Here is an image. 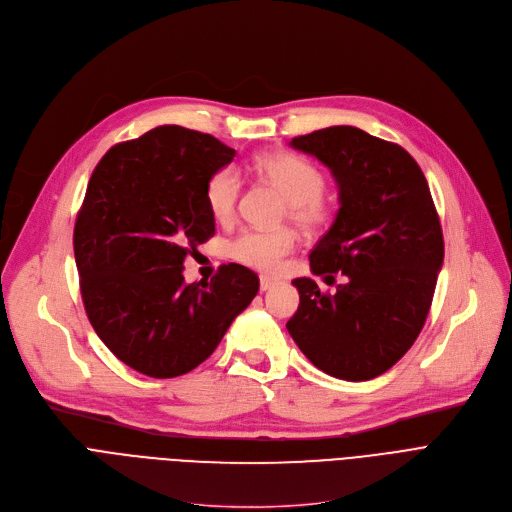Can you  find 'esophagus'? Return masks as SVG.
<instances>
[{
    "label": "esophagus",
    "instance_id": "34e87169",
    "mask_svg": "<svg viewBox=\"0 0 512 512\" xmlns=\"http://www.w3.org/2000/svg\"><path fill=\"white\" fill-rule=\"evenodd\" d=\"M274 286H276V280H271V278H267V276H261V280H259L261 292H267V290H271Z\"/></svg>",
    "mask_w": 512,
    "mask_h": 512
}]
</instances>
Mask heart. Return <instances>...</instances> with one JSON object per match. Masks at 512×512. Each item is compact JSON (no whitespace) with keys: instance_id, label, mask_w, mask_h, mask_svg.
<instances>
[{"instance_id":"obj_1","label":"heart","mask_w":512,"mask_h":512,"mask_svg":"<svg viewBox=\"0 0 512 512\" xmlns=\"http://www.w3.org/2000/svg\"><path fill=\"white\" fill-rule=\"evenodd\" d=\"M255 173L274 185L288 201L290 220L306 232L325 228L331 222V201L325 197V177L321 170L298 154L274 152L255 160ZM243 189L241 173L224 166L210 177L206 185V203L210 214L228 224L236 214L238 195ZM296 236L288 228L280 230H245L230 243V257L259 271H274L280 261L294 249Z\"/></svg>"}]
</instances>
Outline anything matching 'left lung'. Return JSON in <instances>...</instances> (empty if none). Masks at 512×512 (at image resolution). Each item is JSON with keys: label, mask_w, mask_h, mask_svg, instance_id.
<instances>
[{"label": "left lung", "mask_w": 512, "mask_h": 512, "mask_svg": "<svg viewBox=\"0 0 512 512\" xmlns=\"http://www.w3.org/2000/svg\"><path fill=\"white\" fill-rule=\"evenodd\" d=\"M294 150L321 160L339 210L311 251L315 280L296 278L300 304L288 333L319 370L342 381L387 372L420 335L445 257L440 220L418 162L401 146L335 125L298 135Z\"/></svg>", "instance_id": "1"}]
</instances>
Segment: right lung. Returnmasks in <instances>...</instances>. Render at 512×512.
<instances>
[{
	"label": "right lung",
	"instance_id": "right-lung-1",
	"mask_svg": "<svg viewBox=\"0 0 512 512\" xmlns=\"http://www.w3.org/2000/svg\"><path fill=\"white\" fill-rule=\"evenodd\" d=\"M234 150L210 133L162 125L96 164L76 218L86 315L121 362L173 379L199 366L259 290L245 265L185 284L183 261L216 232L206 185Z\"/></svg>",
	"mask_w": 512,
	"mask_h": 512
}]
</instances>
